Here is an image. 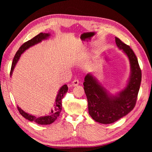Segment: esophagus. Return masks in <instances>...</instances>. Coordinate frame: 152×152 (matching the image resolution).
Here are the masks:
<instances>
[{"instance_id":"1","label":"esophagus","mask_w":152,"mask_h":152,"mask_svg":"<svg viewBox=\"0 0 152 152\" xmlns=\"http://www.w3.org/2000/svg\"><path fill=\"white\" fill-rule=\"evenodd\" d=\"M79 84V81L78 80H77V79H75V80H73L72 81V86H78Z\"/></svg>"}]
</instances>
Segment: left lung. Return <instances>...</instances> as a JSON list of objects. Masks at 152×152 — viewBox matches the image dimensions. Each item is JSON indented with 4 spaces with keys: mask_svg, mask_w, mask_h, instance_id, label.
Returning a JSON list of instances; mask_svg holds the SVG:
<instances>
[{
    "mask_svg": "<svg viewBox=\"0 0 152 152\" xmlns=\"http://www.w3.org/2000/svg\"><path fill=\"white\" fill-rule=\"evenodd\" d=\"M115 43L126 54L130 64L129 77L124 88L113 94L91 72L86 75L83 83L90 116L96 122L103 124L116 122L134 108L141 81V69L133 50L117 37Z\"/></svg>",
    "mask_w": 152,
    "mask_h": 152,
    "instance_id": "8db88e82",
    "label": "left lung"
}]
</instances>
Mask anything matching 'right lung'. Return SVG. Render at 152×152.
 Masks as SVG:
<instances>
[{
    "label": "right lung",
    "instance_id": "add662e5",
    "mask_svg": "<svg viewBox=\"0 0 152 152\" xmlns=\"http://www.w3.org/2000/svg\"><path fill=\"white\" fill-rule=\"evenodd\" d=\"M50 37V33H40L39 35L35 36L33 39L27 41V42H26L21 45L16 52L15 57H14L10 72L11 77H12L14 69H15L18 61H19L21 54L25 53L26 50L27 49H28L34 46L35 45L38 44L39 43H40L42 40H48ZM68 89V88L66 84L63 85L59 88L56 99H55V102L53 105V108L50 110V112H49V115H45L37 117L36 116L33 115H31L27 112H25L23 110H22L20 107H19V106H17L18 109L23 117L31 122H34L38 124H40V125H48V124H50L56 120L57 118L59 117V114H60L62 109V99L63 98V96L66 93Z\"/></svg>",
    "mask_w": 152,
    "mask_h": 152
}]
</instances>
